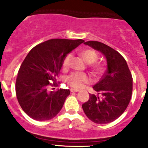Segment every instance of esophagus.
Wrapping results in <instances>:
<instances>
[{"label":"esophagus","instance_id":"esophagus-1","mask_svg":"<svg viewBox=\"0 0 148 148\" xmlns=\"http://www.w3.org/2000/svg\"><path fill=\"white\" fill-rule=\"evenodd\" d=\"M70 91H71L72 92H78V91H79V90H76V89H71V90H70Z\"/></svg>","mask_w":148,"mask_h":148}]
</instances>
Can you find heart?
I'll use <instances>...</instances> for the list:
<instances>
[{
	"label": "heart",
	"mask_w": 148,
	"mask_h": 148,
	"mask_svg": "<svg viewBox=\"0 0 148 148\" xmlns=\"http://www.w3.org/2000/svg\"><path fill=\"white\" fill-rule=\"evenodd\" d=\"M82 58L85 61V62L89 64H92L96 61L98 58L97 53L92 49H87L82 53ZM72 54H68L63 61V66L67 68L70 66V61L72 59ZM103 67L101 65H95L93 66V73L95 75H99L102 73ZM90 82V78L85 73H73L71 75L66 78V82L69 85L74 88H82L84 84Z\"/></svg>",
	"instance_id": "1"
}]
</instances>
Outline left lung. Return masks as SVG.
<instances>
[{
    "instance_id": "1",
    "label": "left lung",
    "mask_w": 148,
    "mask_h": 148,
    "mask_svg": "<svg viewBox=\"0 0 148 148\" xmlns=\"http://www.w3.org/2000/svg\"><path fill=\"white\" fill-rule=\"evenodd\" d=\"M86 45L102 53L107 70L92 88L101 94L90 95L82 108L87 118L96 124H108L118 119L129 104L133 91V78L125 59L117 51L103 43L90 40Z\"/></svg>"
}]
</instances>
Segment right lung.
<instances>
[{
	"mask_svg": "<svg viewBox=\"0 0 148 148\" xmlns=\"http://www.w3.org/2000/svg\"><path fill=\"white\" fill-rule=\"evenodd\" d=\"M84 42L82 39H51L38 44L29 51L18 73L15 84L18 103L30 118L47 121L57 116L70 90L48 91L58 76L67 54Z\"/></svg>",
	"mask_w": 148,
	"mask_h": 148,
	"instance_id": "add662e5",
	"label": "right lung"
}]
</instances>
